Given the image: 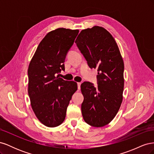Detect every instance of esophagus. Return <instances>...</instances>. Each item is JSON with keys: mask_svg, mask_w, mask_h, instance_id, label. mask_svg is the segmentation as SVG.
I'll return each instance as SVG.
<instances>
[{"mask_svg": "<svg viewBox=\"0 0 154 154\" xmlns=\"http://www.w3.org/2000/svg\"><path fill=\"white\" fill-rule=\"evenodd\" d=\"M77 85H78V88L79 90H80V88H81V87H80V86H81V83L78 82V83H77Z\"/></svg>", "mask_w": 154, "mask_h": 154, "instance_id": "esophagus-1", "label": "esophagus"}]
</instances>
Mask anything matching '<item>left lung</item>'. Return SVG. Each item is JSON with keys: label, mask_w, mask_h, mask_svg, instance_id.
I'll return each mask as SVG.
<instances>
[{"label": "left lung", "mask_w": 154, "mask_h": 154, "mask_svg": "<svg viewBox=\"0 0 154 154\" xmlns=\"http://www.w3.org/2000/svg\"><path fill=\"white\" fill-rule=\"evenodd\" d=\"M90 68L97 69V87L84 82L82 113L85 122L101 127L112 120L120 108L124 88V63L113 36L105 28L82 30L75 41Z\"/></svg>", "instance_id": "8db88e82"}]
</instances>
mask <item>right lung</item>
Wrapping results in <instances>:
<instances>
[{
  "mask_svg": "<svg viewBox=\"0 0 154 154\" xmlns=\"http://www.w3.org/2000/svg\"><path fill=\"white\" fill-rule=\"evenodd\" d=\"M79 30L58 28L40 42L29 65L28 94L32 109L40 122L48 127L61 125L77 83L57 74L64 71V62Z\"/></svg>",
  "mask_w": 154,
  "mask_h": 154,
  "instance_id": "1",
  "label": "right lung"
}]
</instances>
